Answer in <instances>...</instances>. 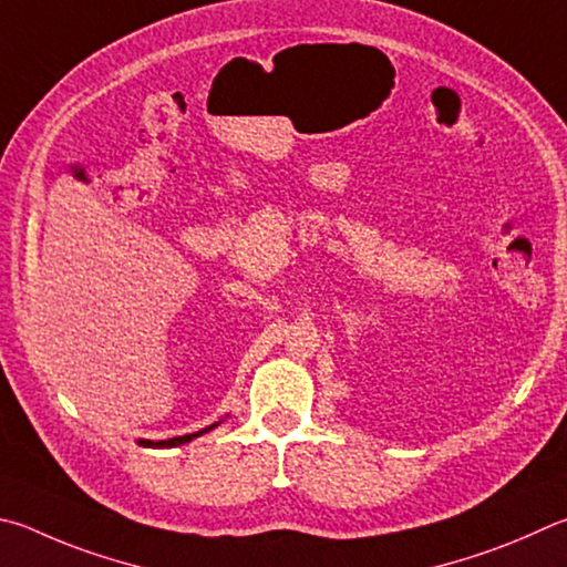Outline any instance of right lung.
<instances>
[{
  "label": "right lung",
  "mask_w": 567,
  "mask_h": 567,
  "mask_svg": "<svg viewBox=\"0 0 567 567\" xmlns=\"http://www.w3.org/2000/svg\"><path fill=\"white\" fill-rule=\"evenodd\" d=\"M215 426H220V421H215V424L205 426V429H200V431H195V434H185V436H176V439H168V441L138 439V444H141V446H151V449H173V446H183V444H188V441H193V439H198V436H203V434H208V431H213Z\"/></svg>",
  "instance_id": "1"
}]
</instances>
